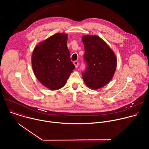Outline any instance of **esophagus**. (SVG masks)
Here are the masks:
<instances>
[{"label":"esophagus","instance_id":"obj_1","mask_svg":"<svg viewBox=\"0 0 149 149\" xmlns=\"http://www.w3.org/2000/svg\"><path fill=\"white\" fill-rule=\"evenodd\" d=\"M74 64L75 67L76 68H78V62L77 61H75L74 62Z\"/></svg>","mask_w":149,"mask_h":149}]
</instances>
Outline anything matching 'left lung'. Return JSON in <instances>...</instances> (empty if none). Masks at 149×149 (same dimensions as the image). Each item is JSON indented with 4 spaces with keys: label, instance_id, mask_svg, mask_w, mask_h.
<instances>
[{
    "label": "left lung",
    "instance_id": "1",
    "mask_svg": "<svg viewBox=\"0 0 149 149\" xmlns=\"http://www.w3.org/2000/svg\"><path fill=\"white\" fill-rule=\"evenodd\" d=\"M84 45L86 70L82 78L92 90L104 87L113 78L117 67V58L106 42L97 35L82 37Z\"/></svg>",
    "mask_w": 149,
    "mask_h": 149
}]
</instances>
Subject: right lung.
<instances>
[{
    "label": "right lung",
    "mask_w": 149,
    "mask_h": 149,
    "mask_svg": "<svg viewBox=\"0 0 149 149\" xmlns=\"http://www.w3.org/2000/svg\"><path fill=\"white\" fill-rule=\"evenodd\" d=\"M67 40V34L55 33L38 44L32 55L35 75L51 90H57L64 86L75 68L70 59Z\"/></svg>",
    "instance_id": "1"
}]
</instances>
